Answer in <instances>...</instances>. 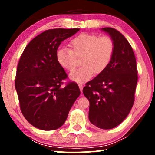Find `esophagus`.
Listing matches in <instances>:
<instances>
[{
	"label": "esophagus",
	"mask_w": 155,
	"mask_h": 155,
	"mask_svg": "<svg viewBox=\"0 0 155 155\" xmlns=\"http://www.w3.org/2000/svg\"><path fill=\"white\" fill-rule=\"evenodd\" d=\"M78 86H79V88L80 90V92H81V93H82V89H83V85H82V84L80 83L79 84H78Z\"/></svg>",
	"instance_id": "1"
}]
</instances>
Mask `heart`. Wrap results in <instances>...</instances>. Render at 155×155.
Wrapping results in <instances>:
<instances>
[{
    "instance_id": "1",
    "label": "heart",
    "mask_w": 155,
    "mask_h": 155,
    "mask_svg": "<svg viewBox=\"0 0 155 155\" xmlns=\"http://www.w3.org/2000/svg\"><path fill=\"white\" fill-rule=\"evenodd\" d=\"M71 49L60 47L56 51L58 64L71 71L75 67V56H81L79 68L70 73L71 80L77 82H85L94 73L99 74L109 66L114 52V41L109 36L99 37L94 34L82 33L70 42Z\"/></svg>"
}]
</instances>
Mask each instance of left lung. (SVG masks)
<instances>
[{
  "label": "left lung",
  "mask_w": 155,
  "mask_h": 155,
  "mask_svg": "<svg viewBox=\"0 0 155 155\" xmlns=\"http://www.w3.org/2000/svg\"><path fill=\"white\" fill-rule=\"evenodd\" d=\"M101 29L114 40L113 57L109 66L86 83L82 92L90 101V121L101 129H111L121 124L132 109L137 70L134 52L126 37L111 27Z\"/></svg>",
  "instance_id": "left-lung-1"
}]
</instances>
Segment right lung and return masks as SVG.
Here are the masks:
<instances>
[{"instance_id":"1","label":"right lung","mask_w":155,"mask_h":155,"mask_svg":"<svg viewBox=\"0 0 155 155\" xmlns=\"http://www.w3.org/2000/svg\"><path fill=\"white\" fill-rule=\"evenodd\" d=\"M79 30L48 29L34 38L20 57L15 85L21 111L36 128L52 130L62 126L80 96L75 82L62 86L68 75L56 59L61 42Z\"/></svg>"}]
</instances>
